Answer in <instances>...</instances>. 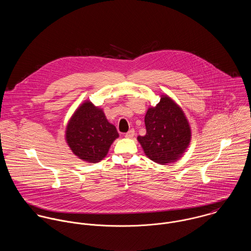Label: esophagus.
I'll use <instances>...</instances> for the list:
<instances>
[{"instance_id":"obj_1","label":"esophagus","mask_w":251,"mask_h":251,"mask_svg":"<svg viewBox=\"0 0 251 251\" xmlns=\"http://www.w3.org/2000/svg\"><path fill=\"white\" fill-rule=\"evenodd\" d=\"M134 134H135V133H134V130H133V129H130L128 132L126 133L125 137H126V138H132V137L134 136Z\"/></svg>"}]
</instances>
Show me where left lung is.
I'll use <instances>...</instances> for the list:
<instances>
[{
  "instance_id": "obj_1",
  "label": "left lung",
  "mask_w": 251,
  "mask_h": 251,
  "mask_svg": "<svg viewBox=\"0 0 251 251\" xmlns=\"http://www.w3.org/2000/svg\"><path fill=\"white\" fill-rule=\"evenodd\" d=\"M146 135L138 136L145 154L152 161L165 165L177 161L191 140V129L181 108L168 96L148 109L145 116Z\"/></svg>"
}]
</instances>
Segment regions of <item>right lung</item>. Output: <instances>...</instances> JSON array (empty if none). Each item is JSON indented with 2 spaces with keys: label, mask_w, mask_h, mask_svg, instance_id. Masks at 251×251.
Returning <instances> with one entry per match:
<instances>
[{
  "label": "right lung",
  "mask_w": 251,
  "mask_h": 251,
  "mask_svg": "<svg viewBox=\"0 0 251 251\" xmlns=\"http://www.w3.org/2000/svg\"><path fill=\"white\" fill-rule=\"evenodd\" d=\"M118 137L115 126L108 122L103 110L90 100L76 109L66 129V141L72 152L90 163L102 160Z\"/></svg>",
  "instance_id": "1"
}]
</instances>
